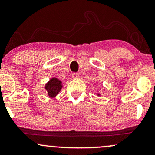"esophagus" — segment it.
<instances>
[{
	"mask_svg": "<svg viewBox=\"0 0 155 155\" xmlns=\"http://www.w3.org/2000/svg\"><path fill=\"white\" fill-rule=\"evenodd\" d=\"M79 77V74H77V73H73L72 74L73 79H78Z\"/></svg>",
	"mask_w": 155,
	"mask_h": 155,
	"instance_id": "obj_1",
	"label": "esophagus"
}]
</instances>
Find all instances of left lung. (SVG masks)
<instances>
[{
	"label": "left lung",
	"instance_id": "8db88e82",
	"mask_svg": "<svg viewBox=\"0 0 155 155\" xmlns=\"http://www.w3.org/2000/svg\"><path fill=\"white\" fill-rule=\"evenodd\" d=\"M97 95H98V96H100L101 95H100V94H97Z\"/></svg>",
	"mask_w": 155,
	"mask_h": 155
}]
</instances>
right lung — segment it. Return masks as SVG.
Returning <instances> with one entry per match:
<instances>
[{
	"instance_id": "add662e5",
	"label": "right lung",
	"mask_w": 155,
	"mask_h": 155,
	"mask_svg": "<svg viewBox=\"0 0 155 155\" xmlns=\"http://www.w3.org/2000/svg\"><path fill=\"white\" fill-rule=\"evenodd\" d=\"M62 87V81L57 78H52L45 84V89L50 97H54L60 92Z\"/></svg>"
}]
</instances>
